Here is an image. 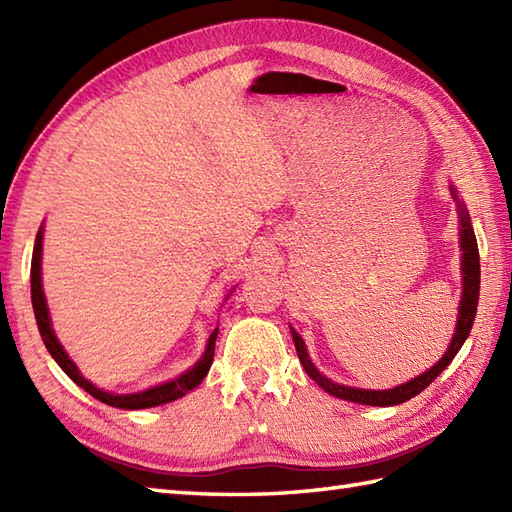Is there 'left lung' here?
<instances>
[{
	"label": "left lung",
	"instance_id": "left-lung-1",
	"mask_svg": "<svg viewBox=\"0 0 512 512\" xmlns=\"http://www.w3.org/2000/svg\"><path fill=\"white\" fill-rule=\"evenodd\" d=\"M453 198H455V191L451 189ZM458 209H460V244H462V273H464V281H462V301H460V317H458V325H455V334H453V341L449 345V350L444 352V356L440 361L433 365L427 372L420 374L418 378L409 380V383L394 387V389H387V391H369V389H356V387H345L339 383H332L330 378H325L317 367L312 365L310 356L306 352V343H303L301 336L292 330V341H295L297 347V354H299V361L306 369V374L317 383L319 387H323L328 394L336 396V398H343V400H350V402H358V405H374V407H391V405H402V402H407L409 398L418 396L422 389H427L433 380H436L444 369L449 367V363L455 358V354L460 352V347L464 345L466 336H469L471 328H473V321H475V312H477V299H480V250H477V239L473 233V226H471V217L469 213L464 211V204L458 202Z\"/></svg>",
	"mask_w": 512,
	"mask_h": 512
}]
</instances>
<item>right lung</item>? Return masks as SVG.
<instances>
[{"mask_svg": "<svg viewBox=\"0 0 512 512\" xmlns=\"http://www.w3.org/2000/svg\"><path fill=\"white\" fill-rule=\"evenodd\" d=\"M41 239H43V228H39L37 239H35V250H32V264H30V290H32V310H35V319L39 325L41 339L46 343L48 352L52 354L54 361L59 363V367L68 374L76 385L83 387L88 391L90 396H94L96 400L105 402L110 407H118V409H147V407H156V405H165V402L178 400L182 398L187 391H191L193 387H198L206 372L211 369L213 363V354H215V339H217V330L209 336V345H206V352L195 363L189 372H184L182 376H178L176 380H169L165 385L151 387L147 391H140V394H110V391H103L99 387H94L90 380H85L76 365L70 361V356L65 354V350L61 347V343L57 341V336L52 332L50 325V314H48V306H46V297H43V288H41Z\"/></svg>", "mask_w": 512, "mask_h": 512, "instance_id": "1", "label": "right lung"}]
</instances>
